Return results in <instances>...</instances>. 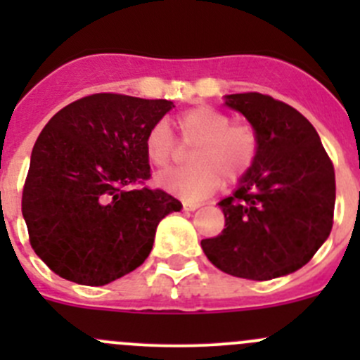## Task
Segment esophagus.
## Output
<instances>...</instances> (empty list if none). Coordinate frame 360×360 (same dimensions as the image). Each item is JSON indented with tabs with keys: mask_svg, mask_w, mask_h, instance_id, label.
<instances>
[{
	"mask_svg": "<svg viewBox=\"0 0 360 360\" xmlns=\"http://www.w3.org/2000/svg\"><path fill=\"white\" fill-rule=\"evenodd\" d=\"M202 203L198 202H183V209L184 210H197Z\"/></svg>",
	"mask_w": 360,
	"mask_h": 360,
	"instance_id": "obj_1",
	"label": "esophagus"
}]
</instances>
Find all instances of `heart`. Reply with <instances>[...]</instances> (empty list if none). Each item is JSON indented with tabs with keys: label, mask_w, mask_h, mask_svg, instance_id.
Instances as JSON below:
<instances>
[{
	"label": "heart",
	"mask_w": 360,
	"mask_h": 360,
	"mask_svg": "<svg viewBox=\"0 0 360 360\" xmlns=\"http://www.w3.org/2000/svg\"><path fill=\"white\" fill-rule=\"evenodd\" d=\"M181 144L193 148L186 170L162 176L158 183L184 198H202L214 193L221 183L233 186L252 170L259 155V134L250 123H231V116L210 106H198L174 118ZM146 158L165 172L176 165L181 151L165 123H155L144 139Z\"/></svg>",
	"instance_id": "obj_1"
}]
</instances>
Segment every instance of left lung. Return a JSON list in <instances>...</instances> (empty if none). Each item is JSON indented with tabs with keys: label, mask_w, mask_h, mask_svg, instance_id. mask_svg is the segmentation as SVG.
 I'll use <instances>...</instances> for the list:
<instances>
[{
	"label": "left lung",
	"mask_w": 360,
	"mask_h": 360,
	"mask_svg": "<svg viewBox=\"0 0 360 360\" xmlns=\"http://www.w3.org/2000/svg\"><path fill=\"white\" fill-rule=\"evenodd\" d=\"M259 134V155L231 197L224 230L202 240L210 263L233 277L270 281L308 263L335 219V167L317 130L289 104L259 92L226 96Z\"/></svg>",
	"instance_id": "left-lung-1"
}]
</instances>
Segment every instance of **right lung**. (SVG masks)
Wrapping results in <instances>:
<instances>
[{
  "mask_svg": "<svg viewBox=\"0 0 360 360\" xmlns=\"http://www.w3.org/2000/svg\"><path fill=\"white\" fill-rule=\"evenodd\" d=\"M174 104L92 94L50 118L22 191L31 248L66 281L104 285L144 263L160 221L181 202L151 177L144 139Z\"/></svg>",
  "mask_w": 360,
  "mask_h": 360,
  "instance_id": "add662e5",
  "label": "right lung"
}]
</instances>
